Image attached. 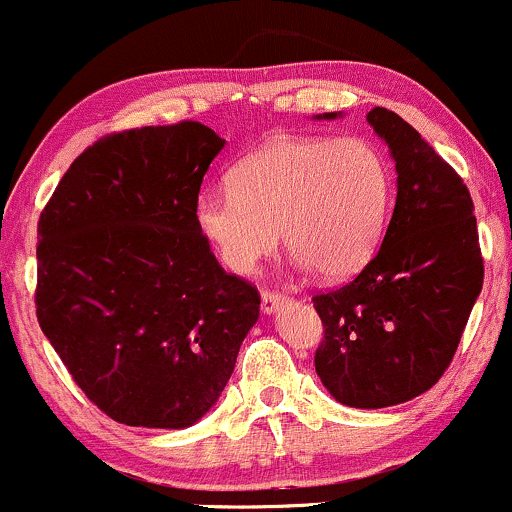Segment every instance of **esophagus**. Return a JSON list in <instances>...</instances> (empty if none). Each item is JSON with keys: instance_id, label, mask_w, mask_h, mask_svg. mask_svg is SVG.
I'll return each instance as SVG.
<instances>
[{"instance_id": "34e87169", "label": "esophagus", "mask_w": 512, "mask_h": 512, "mask_svg": "<svg viewBox=\"0 0 512 512\" xmlns=\"http://www.w3.org/2000/svg\"><path fill=\"white\" fill-rule=\"evenodd\" d=\"M287 302H290V297L280 290H263V294H261L263 314H273V311H278L280 306H285Z\"/></svg>"}]
</instances>
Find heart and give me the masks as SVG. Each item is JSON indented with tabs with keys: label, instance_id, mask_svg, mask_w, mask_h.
<instances>
[{
	"label": "heart",
	"instance_id": "1",
	"mask_svg": "<svg viewBox=\"0 0 512 512\" xmlns=\"http://www.w3.org/2000/svg\"><path fill=\"white\" fill-rule=\"evenodd\" d=\"M227 189L196 201L198 230L227 268L254 273L278 251L282 230L302 266L345 278L386 232L393 172L366 138L280 136L239 160Z\"/></svg>",
	"mask_w": 512,
	"mask_h": 512
}]
</instances>
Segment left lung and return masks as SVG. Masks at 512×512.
<instances>
[{"label":"left lung","mask_w":512,"mask_h":512,"mask_svg":"<svg viewBox=\"0 0 512 512\" xmlns=\"http://www.w3.org/2000/svg\"><path fill=\"white\" fill-rule=\"evenodd\" d=\"M366 119L395 160L393 218L362 273L311 302L323 323L314 357L323 386L342 405L378 410L426 393L453 362L484 258L460 174L395 112L374 107Z\"/></svg>","instance_id":"1"}]
</instances>
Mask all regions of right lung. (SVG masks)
Here are the masks:
<instances>
[{
	"label": "right lung",
	"instance_id": "obj_1",
	"mask_svg": "<svg viewBox=\"0 0 512 512\" xmlns=\"http://www.w3.org/2000/svg\"><path fill=\"white\" fill-rule=\"evenodd\" d=\"M222 146L189 119L107 134L40 213L38 323L76 386L119 424L198 422L258 321L256 285L225 273L196 225Z\"/></svg>",
	"mask_w": 512,
	"mask_h": 512
}]
</instances>
